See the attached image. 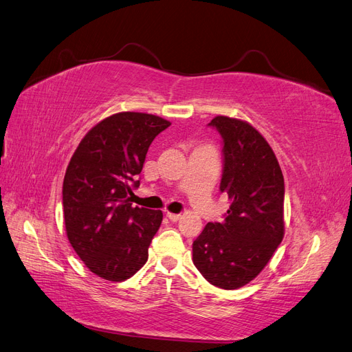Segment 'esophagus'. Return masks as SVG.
<instances>
[{
	"label": "esophagus",
	"mask_w": 352,
	"mask_h": 352,
	"mask_svg": "<svg viewBox=\"0 0 352 352\" xmlns=\"http://www.w3.org/2000/svg\"><path fill=\"white\" fill-rule=\"evenodd\" d=\"M166 217H168L170 221H173V223H177V221H178L179 218H182V215H179V214H170V212H168Z\"/></svg>",
	"instance_id": "obj_1"
}]
</instances>
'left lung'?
<instances>
[{
	"label": "left lung",
	"instance_id": "left-lung-1",
	"mask_svg": "<svg viewBox=\"0 0 352 352\" xmlns=\"http://www.w3.org/2000/svg\"><path fill=\"white\" fill-rule=\"evenodd\" d=\"M223 137L219 190L230 208L223 223H208L193 242V264L210 285L239 289L254 280L285 236V179L267 140L245 120L215 116Z\"/></svg>",
	"mask_w": 352,
	"mask_h": 352
}]
</instances>
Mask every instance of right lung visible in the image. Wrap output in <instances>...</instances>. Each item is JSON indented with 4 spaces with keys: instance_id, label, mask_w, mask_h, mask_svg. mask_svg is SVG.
<instances>
[{
    "instance_id": "add662e5",
    "label": "right lung",
    "mask_w": 352,
    "mask_h": 352,
    "mask_svg": "<svg viewBox=\"0 0 352 352\" xmlns=\"http://www.w3.org/2000/svg\"><path fill=\"white\" fill-rule=\"evenodd\" d=\"M170 125L156 115L120 112L81 140L63 179L66 234L91 273L109 282L133 277L148 258L162 210L133 206L148 146Z\"/></svg>"
}]
</instances>
